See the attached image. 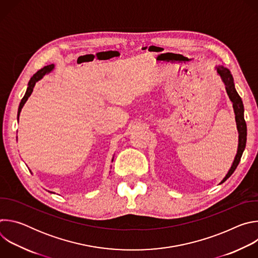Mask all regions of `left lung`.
<instances>
[{"label":"left lung","mask_w":258,"mask_h":258,"mask_svg":"<svg viewBox=\"0 0 258 258\" xmlns=\"http://www.w3.org/2000/svg\"><path fill=\"white\" fill-rule=\"evenodd\" d=\"M215 70L216 73L222 79L224 85L226 86V91L227 94L231 100V102L233 103V108H234V112H235V119H236V124H237V130H238V134H239V140H238V150H237V154L235 156V159L232 163L231 168L229 169L228 173L226 174V176L223 178V180L220 181L219 183L225 182L235 171V169L237 168L242 154L245 150L246 147V140H247V126H246V122L244 119V106H243V102L241 97L239 96V94L237 93L236 89H235V84H234V79L231 71L223 66V65H217L215 66Z\"/></svg>","instance_id":"obj_1"}]
</instances>
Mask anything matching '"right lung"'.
Instances as JSON below:
<instances>
[{"label": "right lung", "instance_id": "right-lung-1", "mask_svg": "<svg viewBox=\"0 0 258 258\" xmlns=\"http://www.w3.org/2000/svg\"><path fill=\"white\" fill-rule=\"evenodd\" d=\"M53 70H54V65H53V64H52V65L45 66L44 68L40 69L38 72L34 73V75L32 76V78L29 80L28 85H27L28 87H27V89H26L25 95H24V97L22 98V100H21V102H20V104H19V107H18L17 120H19V115H20V112H21V109L23 108V106H24V104L26 103L27 99H28V98H29V96L31 95V93H32V91H33V88H34L35 84L38 83L39 81H41L45 76L49 75V73H50V72H52ZM113 159H114V155H113V157H112V160H111V161H113ZM51 193H52V192H51Z\"/></svg>", "mask_w": 258, "mask_h": 258}]
</instances>
